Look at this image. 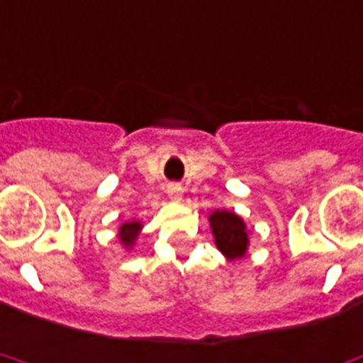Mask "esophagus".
<instances>
[{
	"label": "esophagus",
	"instance_id": "obj_1",
	"mask_svg": "<svg viewBox=\"0 0 363 363\" xmlns=\"http://www.w3.org/2000/svg\"><path fill=\"white\" fill-rule=\"evenodd\" d=\"M167 194H169V198H171V200H174V202H181V200H182L181 184H169Z\"/></svg>",
	"mask_w": 363,
	"mask_h": 363
}]
</instances>
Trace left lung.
Segmentation results:
<instances>
[{"label":"left lung","instance_id":"left-lung-1","mask_svg":"<svg viewBox=\"0 0 363 363\" xmlns=\"http://www.w3.org/2000/svg\"><path fill=\"white\" fill-rule=\"evenodd\" d=\"M209 223H211V230L216 236L217 248L230 259L242 257L246 246H248V235L244 230L246 227H244L242 219L230 211L217 209L209 217Z\"/></svg>","mask_w":363,"mask_h":363}]
</instances>
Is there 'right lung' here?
Here are the masks:
<instances>
[{"label":"right lung","mask_w":363,"mask_h":363,"mask_svg":"<svg viewBox=\"0 0 363 363\" xmlns=\"http://www.w3.org/2000/svg\"><path fill=\"white\" fill-rule=\"evenodd\" d=\"M140 223L133 221V223H125L123 227L119 229L121 233V242L125 244V246H133L134 240H136V236H138V230H140Z\"/></svg>","instance_id":"1"}]
</instances>
